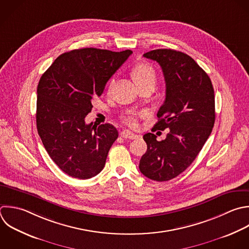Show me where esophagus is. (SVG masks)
<instances>
[{
    "instance_id": "obj_1",
    "label": "esophagus",
    "mask_w": 249,
    "mask_h": 249,
    "mask_svg": "<svg viewBox=\"0 0 249 249\" xmlns=\"http://www.w3.org/2000/svg\"><path fill=\"white\" fill-rule=\"evenodd\" d=\"M120 135H121L123 138H124V139H130V140H133V139H136V138L139 137V135L134 134L133 132H131V131H129V130H127V129L123 130V131L120 133Z\"/></svg>"
}]
</instances>
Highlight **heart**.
Masks as SVG:
<instances>
[{"instance_id": "heart-1", "label": "heart", "mask_w": 249, "mask_h": 249, "mask_svg": "<svg viewBox=\"0 0 249 249\" xmlns=\"http://www.w3.org/2000/svg\"><path fill=\"white\" fill-rule=\"evenodd\" d=\"M133 78L136 81V83L142 84L146 82H154L156 83L157 80V74L155 69L148 63H139L137 64L132 71ZM113 81L110 83V87H112ZM143 111H137V110H128L126 111L123 116V121L128 124L129 126H136L137 125V119L144 116Z\"/></svg>"}]
</instances>
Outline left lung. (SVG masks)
<instances>
[{
	"label": "left lung",
	"mask_w": 249,
	"mask_h": 249,
	"mask_svg": "<svg viewBox=\"0 0 249 249\" xmlns=\"http://www.w3.org/2000/svg\"><path fill=\"white\" fill-rule=\"evenodd\" d=\"M143 56L160 64L165 81V100L152 131L169 132L161 141L154 133L144 134L147 151L139 169L149 179L163 182L189 167L209 137L215 122L214 89L208 75L184 53L161 49Z\"/></svg>",
	"instance_id": "1"
}]
</instances>
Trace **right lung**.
Returning <instances> with one entry per match:
<instances>
[{
  "instance_id": "obj_1",
  "label": "right lung",
  "mask_w": 249,
  "mask_h": 249,
  "mask_svg": "<svg viewBox=\"0 0 249 249\" xmlns=\"http://www.w3.org/2000/svg\"><path fill=\"white\" fill-rule=\"evenodd\" d=\"M132 53L93 48L59 55L43 74L37 89V129L58 167L71 177L89 179L104 167L108 152L118 138L111 124H87L109 79Z\"/></svg>"
}]
</instances>
